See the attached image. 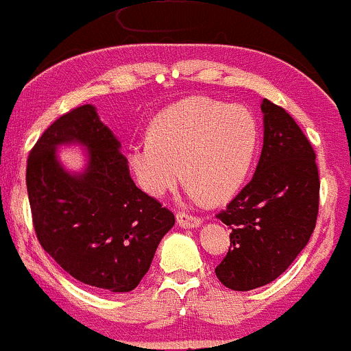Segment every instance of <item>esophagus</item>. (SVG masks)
<instances>
[{
	"mask_svg": "<svg viewBox=\"0 0 351 351\" xmlns=\"http://www.w3.org/2000/svg\"><path fill=\"white\" fill-rule=\"evenodd\" d=\"M176 217H177V224L184 229H194V228H199V226L202 224L201 217L191 216V214H187V213H177Z\"/></svg>",
	"mask_w": 351,
	"mask_h": 351,
	"instance_id": "esophagus-1",
	"label": "esophagus"
}]
</instances>
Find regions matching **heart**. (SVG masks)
<instances>
[{
    "label": "heart",
    "instance_id": "obj_1",
    "mask_svg": "<svg viewBox=\"0 0 351 351\" xmlns=\"http://www.w3.org/2000/svg\"><path fill=\"white\" fill-rule=\"evenodd\" d=\"M258 142V120L250 108L191 97L152 120L149 138L127 150V164L150 197L174 191L184 171L191 199L224 202L246 182Z\"/></svg>",
    "mask_w": 351,
    "mask_h": 351
}]
</instances>
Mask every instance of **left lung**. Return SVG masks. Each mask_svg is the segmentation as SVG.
<instances>
[{
  "label": "left lung",
  "mask_w": 351,
  "mask_h": 351,
  "mask_svg": "<svg viewBox=\"0 0 351 351\" xmlns=\"http://www.w3.org/2000/svg\"><path fill=\"white\" fill-rule=\"evenodd\" d=\"M263 150L251 182L217 214L231 247L216 267L226 288L250 291L281 276L304 250L318 216L315 150L293 117L261 101Z\"/></svg>",
  "instance_id": "1"
}]
</instances>
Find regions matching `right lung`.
<instances>
[{
    "instance_id": "1",
    "label": "right lung",
    "mask_w": 351,
    "mask_h": 351,
    "mask_svg": "<svg viewBox=\"0 0 351 351\" xmlns=\"http://www.w3.org/2000/svg\"><path fill=\"white\" fill-rule=\"evenodd\" d=\"M85 148L82 171L58 149ZM114 132L93 105L55 120L29 152L26 189L36 237L70 276L101 291L129 293L149 271L176 217L132 180Z\"/></svg>"
}]
</instances>
